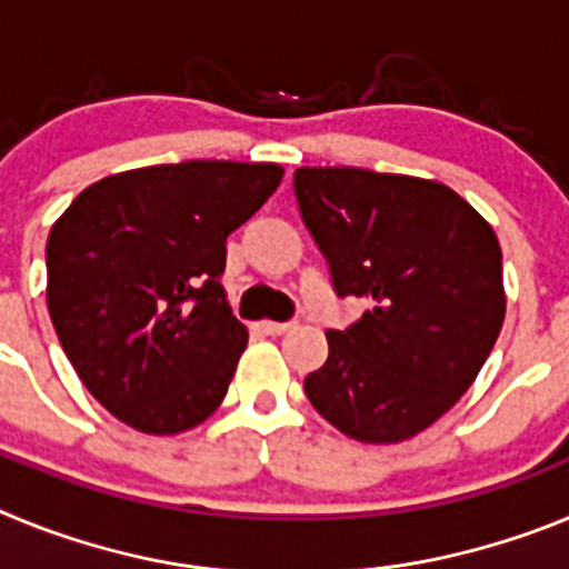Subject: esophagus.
Returning a JSON list of instances; mask_svg holds the SVG:
<instances>
[{
	"label": "esophagus",
	"instance_id": "obj_1",
	"mask_svg": "<svg viewBox=\"0 0 569 569\" xmlns=\"http://www.w3.org/2000/svg\"><path fill=\"white\" fill-rule=\"evenodd\" d=\"M293 328L290 321H261L259 330L261 333H268V336H281V333H288V330Z\"/></svg>",
	"mask_w": 569,
	"mask_h": 569
}]
</instances>
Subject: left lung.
I'll use <instances>...</instances> for the list:
<instances>
[{
	"label": "left lung",
	"mask_w": 569,
	"mask_h": 569,
	"mask_svg": "<svg viewBox=\"0 0 569 569\" xmlns=\"http://www.w3.org/2000/svg\"><path fill=\"white\" fill-rule=\"evenodd\" d=\"M293 188L336 293L367 301L359 321L325 333L328 361L305 393L350 439H413L467 393L499 339V239L433 179L299 168Z\"/></svg>",
	"instance_id": "1"
}]
</instances>
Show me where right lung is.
Masks as SVG:
<instances>
[{
	"label": "right lung",
	"mask_w": 569,
	"mask_h": 569,
	"mask_svg": "<svg viewBox=\"0 0 569 569\" xmlns=\"http://www.w3.org/2000/svg\"><path fill=\"white\" fill-rule=\"evenodd\" d=\"M284 168L190 159L104 176L50 228L48 310L99 405L173 436L222 405L248 347L222 288L224 241Z\"/></svg>",
	"instance_id": "1"
}]
</instances>
